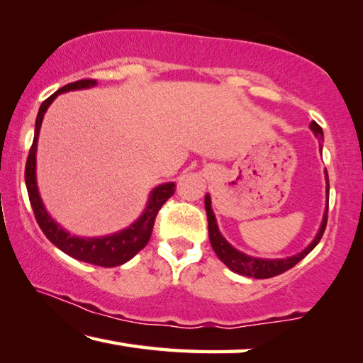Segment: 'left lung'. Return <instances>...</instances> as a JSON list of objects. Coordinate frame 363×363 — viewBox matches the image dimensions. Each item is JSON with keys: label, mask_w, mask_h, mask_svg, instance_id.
Listing matches in <instances>:
<instances>
[{"label": "left lung", "mask_w": 363, "mask_h": 363, "mask_svg": "<svg viewBox=\"0 0 363 363\" xmlns=\"http://www.w3.org/2000/svg\"><path fill=\"white\" fill-rule=\"evenodd\" d=\"M310 130L313 131V135L320 141V150H323V130L321 126L316 123V121H311ZM325 177H326V209L325 214H323V220L320 225V230L313 238L308 247H306L303 252H300L294 256H287V258H279V259H267V258H255V256H250L247 253L240 252L235 247H232L230 243L227 242L224 235L219 232V227H217V220L213 211V206H211V196L206 194L204 198V206H206V214H208V227H209V242L213 245V250L217 255L222 263H224L228 269L237 272L240 276L247 277H255V279H267L274 277L277 274H282L287 269H291L298 261H302L306 255H308L311 250H313L323 237V232L326 228L328 222V203H330V180H328V172L325 169Z\"/></svg>", "instance_id": "left-lung-1"}]
</instances>
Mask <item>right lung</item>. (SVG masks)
Returning <instances> with one entry per match:
<instances>
[{
    "label": "right lung",
    "mask_w": 363,
    "mask_h": 363,
    "mask_svg": "<svg viewBox=\"0 0 363 363\" xmlns=\"http://www.w3.org/2000/svg\"><path fill=\"white\" fill-rule=\"evenodd\" d=\"M97 86V81L94 79H82L66 84L61 89H58L53 96H50L45 102L38 108V115L35 120V135H33V143L27 157L26 164V186L27 193H29L30 206L35 214L37 224L40 225L42 232L45 233V237L52 242L55 247L60 248L61 252L69 255L71 258L84 261V263L97 264L102 267H113L120 266L130 261L133 256L141 252L146 247L150 233H152L154 220L157 216L159 209L162 208L164 203L169 199L172 194L175 193V183H162V185L155 186L149 194L146 209L143 211V214L133 222L131 225H128L123 230H118L110 235L104 237H77L72 235L68 230H65L52 216L48 214V211L43 206V201L40 198L37 186V141H38V133H40V126L43 121V115L48 110L50 105L60 94L69 92V91H81V89H89Z\"/></svg>",
    "instance_id": "obj_1"
}]
</instances>
